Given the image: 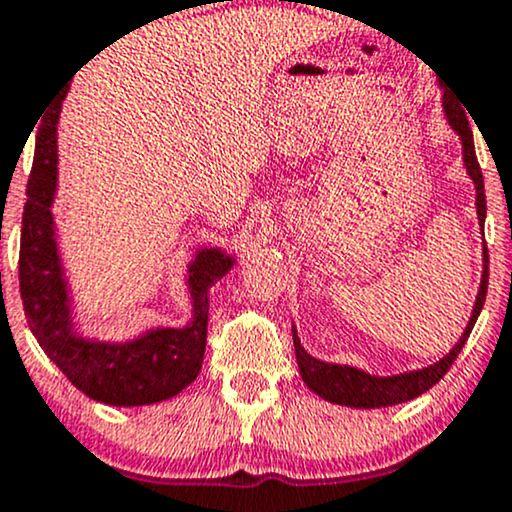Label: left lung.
Here are the masks:
<instances>
[{"label": "left lung", "instance_id": "left-lung-1", "mask_svg": "<svg viewBox=\"0 0 512 512\" xmlns=\"http://www.w3.org/2000/svg\"><path fill=\"white\" fill-rule=\"evenodd\" d=\"M467 108V105H464ZM460 98L448 96V91H443V110L448 122L460 134L462 142V158L464 168H467L469 178H472L474 187H477V216L479 223L486 219V195H484V175H481L477 151H474V134L469 129L467 113H464ZM486 286H489V252H486L484 243V274H481V284L477 293V303H474L472 317H469L467 327H464L460 342L452 346L448 356L440 358L433 366L411 370V373L402 375H387V378H380V375H370L366 370H358L351 366H339V363H325L320 358H313L308 351L301 346V339H298L296 330H293V346H296V361L298 370L303 375V383L320 395L322 399L332 404H342V407H356V409H380V407H392V404L409 402V399L424 395L426 390H431L433 385L448 373L452 363H455L457 354L462 351L464 342H467L469 332H472L474 322L484 308L486 301Z\"/></svg>", "mask_w": 512, "mask_h": 512}]
</instances>
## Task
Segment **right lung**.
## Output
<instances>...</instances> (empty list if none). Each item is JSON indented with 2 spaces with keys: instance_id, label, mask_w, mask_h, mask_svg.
I'll list each match as a JSON object with an SVG mask.
<instances>
[{
  "instance_id": "right-lung-1",
  "label": "right lung",
  "mask_w": 512,
  "mask_h": 512,
  "mask_svg": "<svg viewBox=\"0 0 512 512\" xmlns=\"http://www.w3.org/2000/svg\"><path fill=\"white\" fill-rule=\"evenodd\" d=\"M57 117L38 129L23 207L19 284L28 327L43 351L86 397L113 407H142L185 390L199 375L207 349L209 289L236 257L219 248L199 250L187 267L192 322L156 327L132 342L79 337L52 221L57 190Z\"/></svg>"
}]
</instances>
